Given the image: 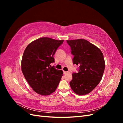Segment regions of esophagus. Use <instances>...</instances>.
Listing matches in <instances>:
<instances>
[{
	"instance_id": "1",
	"label": "esophagus",
	"mask_w": 123,
	"mask_h": 123,
	"mask_svg": "<svg viewBox=\"0 0 123 123\" xmlns=\"http://www.w3.org/2000/svg\"><path fill=\"white\" fill-rule=\"evenodd\" d=\"M63 73H64V74H67V73H69V72H68V71H63Z\"/></svg>"
}]
</instances>
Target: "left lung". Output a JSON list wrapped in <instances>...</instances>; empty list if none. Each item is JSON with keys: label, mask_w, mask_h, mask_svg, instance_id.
Segmentation results:
<instances>
[{"label": "left lung", "mask_w": 123, "mask_h": 123, "mask_svg": "<svg viewBox=\"0 0 123 123\" xmlns=\"http://www.w3.org/2000/svg\"><path fill=\"white\" fill-rule=\"evenodd\" d=\"M67 43L74 56L73 64L79 66V72L72 74L70 87L77 94H87L102 79L105 67L103 54L99 48L87 40H67Z\"/></svg>", "instance_id": "obj_1"}]
</instances>
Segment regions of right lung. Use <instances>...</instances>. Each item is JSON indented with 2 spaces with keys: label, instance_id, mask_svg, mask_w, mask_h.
<instances>
[{
  "label": "right lung",
  "instance_id": "1",
  "mask_svg": "<svg viewBox=\"0 0 123 123\" xmlns=\"http://www.w3.org/2000/svg\"><path fill=\"white\" fill-rule=\"evenodd\" d=\"M64 40L42 37L29 44L21 61V70L25 80L37 93L48 95L56 89L63 74L62 70L50 67L53 56Z\"/></svg>",
  "mask_w": 123,
  "mask_h": 123
}]
</instances>
